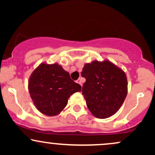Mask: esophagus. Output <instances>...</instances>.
I'll list each match as a JSON object with an SVG mask.
<instances>
[{
	"label": "esophagus",
	"mask_w": 155,
	"mask_h": 155,
	"mask_svg": "<svg viewBox=\"0 0 155 155\" xmlns=\"http://www.w3.org/2000/svg\"><path fill=\"white\" fill-rule=\"evenodd\" d=\"M76 83H78V84H79L80 85H82V81H81V79H77L76 80Z\"/></svg>",
	"instance_id": "esophagus-1"
}]
</instances>
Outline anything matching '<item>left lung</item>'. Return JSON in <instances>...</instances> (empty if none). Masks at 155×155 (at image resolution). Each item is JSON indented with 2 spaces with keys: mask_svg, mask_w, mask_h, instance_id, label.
Segmentation results:
<instances>
[{
  "mask_svg": "<svg viewBox=\"0 0 155 155\" xmlns=\"http://www.w3.org/2000/svg\"><path fill=\"white\" fill-rule=\"evenodd\" d=\"M86 79L82 95L94 117L106 119L120 109L127 94L125 73L108 60L86 63L81 71Z\"/></svg>",
  "mask_w": 155,
  "mask_h": 155,
  "instance_id": "obj_1",
  "label": "left lung"
}]
</instances>
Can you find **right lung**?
<instances>
[{"label":"right lung","instance_id":"add662e5","mask_svg":"<svg viewBox=\"0 0 155 155\" xmlns=\"http://www.w3.org/2000/svg\"><path fill=\"white\" fill-rule=\"evenodd\" d=\"M81 87L58 63H42L33 71L28 81V90L35 108L49 117L58 115L74 92Z\"/></svg>","mask_w":155,"mask_h":155}]
</instances>
